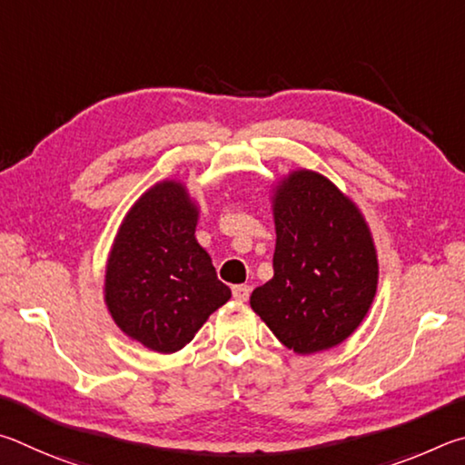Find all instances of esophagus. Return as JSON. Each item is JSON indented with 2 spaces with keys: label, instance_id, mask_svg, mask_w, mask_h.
<instances>
[{
  "label": "esophagus",
  "instance_id": "34e87169",
  "mask_svg": "<svg viewBox=\"0 0 465 465\" xmlns=\"http://www.w3.org/2000/svg\"><path fill=\"white\" fill-rule=\"evenodd\" d=\"M249 294H251V288L247 286V283H241V286H232L234 300H241V302H245Z\"/></svg>",
  "mask_w": 465,
  "mask_h": 465
}]
</instances>
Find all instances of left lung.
I'll return each mask as SVG.
<instances>
[{
	"label": "left lung",
	"mask_w": 465,
	"mask_h": 465,
	"mask_svg": "<svg viewBox=\"0 0 465 465\" xmlns=\"http://www.w3.org/2000/svg\"><path fill=\"white\" fill-rule=\"evenodd\" d=\"M273 278L251 308L298 355L343 343L368 316L378 290V251L357 203L312 169L272 185Z\"/></svg>",
	"instance_id": "1"
}]
</instances>
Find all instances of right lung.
Listing matches in <instances>:
<instances>
[{"label":"right lung","mask_w":465,"mask_h":465,"mask_svg":"<svg viewBox=\"0 0 465 465\" xmlns=\"http://www.w3.org/2000/svg\"><path fill=\"white\" fill-rule=\"evenodd\" d=\"M200 208L183 182L151 185L122 218L104 275L116 327L154 353H175L231 300L195 239Z\"/></svg>","instance_id":"obj_1"}]
</instances>
